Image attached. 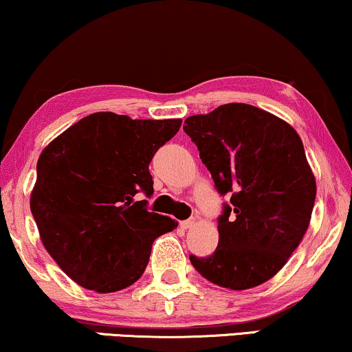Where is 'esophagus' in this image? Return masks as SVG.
<instances>
[{"label":"esophagus","instance_id":"esophagus-1","mask_svg":"<svg viewBox=\"0 0 352 352\" xmlns=\"http://www.w3.org/2000/svg\"><path fill=\"white\" fill-rule=\"evenodd\" d=\"M195 224H197V219L192 218V219H187V221H181L179 226L182 229H190V228H194Z\"/></svg>","mask_w":352,"mask_h":352}]
</instances>
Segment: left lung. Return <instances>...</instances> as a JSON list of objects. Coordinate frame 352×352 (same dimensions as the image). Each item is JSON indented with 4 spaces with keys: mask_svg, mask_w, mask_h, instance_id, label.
<instances>
[{
    "mask_svg": "<svg viewBox=\"0 0 352 352\" xmlns=\"http://www.w3.org/2000/svg\"><path fill=\"white\" fill-rule=\"evenodd\" d=\"M230 205L219 216V242L211 256L190 254L192 266L214 285L248 290L285 266L309 228L316 177L295 128L248 104H224L186 118Z\"/></svg>",
    "mask_w": 352,
    "mask_h": 352,
    "instance_id": "1",
    "label": "left lung"
}]
</instances>
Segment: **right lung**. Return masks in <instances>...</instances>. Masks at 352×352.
I'll list each match as a JSON object with an SVG mask.
<instances>
[{
  "label": "right lung",
  "instance_id": "right-lung-1",
  "mask_svg": "<svg viewBox=\"0 0 352 352\" xmlns=\"http://www.w3.org/2000/svg\"><path fill=\"white\" fill-rule=\"evenodd\" d=\"M181 123L98 112L43 148L30 210L47 253L78 285L98 293L133 285L153 240L177 228L138 197L153 194L148 163Z\"/></svg>",
  "mask_w": 352,
  "mask_h": 352
}]
</instances>
